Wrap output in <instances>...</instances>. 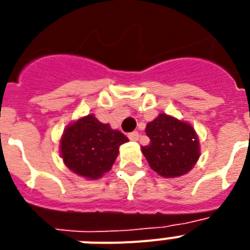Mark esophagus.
Segmentation results:
<instances>
[{
	"instance_id": "1",
	"label": "esophagus",
	"mask_w": 250,
	"mask_h": 250,
	"mask_svg": "<svg viewBox=\"0 0 250 250\" xmlns=\"http://www.w3.org/2000/svg\"><path fill=\"white\" fill-rule=\"evenodd\" d=\"M128 139H129V140H132V141L139 140V132H136V131H133V132H129L128 133Z\"/></svg>"
}]
</instances>
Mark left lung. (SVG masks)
<instances>
[{"instance_id": "obj_1", "label": "left lung", "mask_w": 250, "mask_h": 250, "mask_svg": "<svg viewBox=\"0 0 250 250\" xmlns=\"http://www.w3.org/2000/svg\"><path fill=\"white\" fill-rule=\"evenodd\" d=\"M150 139L141 152L149 166L164 178H176L187 174L200 156L198 137L192 125L166 114H160L146 125Z\"/></svg>"}]
</instances>
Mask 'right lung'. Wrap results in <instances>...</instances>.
Segmentation results:
<instances>
[{"label": "right lung", "mask_w": 250, "mask_h": 250, "mask_svg": "<svg viewBox=\"0 0 250 250\" xmlns=\"http://www.w3.org/2000/svg\"><path fill=\"white\" fill-rule=\"evenodd\" d=\"M127 141L123 133L90 114L66 128L61 139V154L64 165L75 174L98 179L111 168L119 146Z\"/></svg>", "instance_id": "add662e5"}]
</instances>
